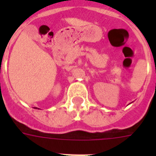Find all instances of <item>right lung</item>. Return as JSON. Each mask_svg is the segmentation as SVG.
Instances as JSON below:
<instances>
[{
	"label": "right lung",
	"mask_w": 156,
	"mask_h": 156,
	"mask_svg": "<svg viewBox=\"0 0 156 156\" xmlns=\"http://www.w3.org/2000/svg\"><path fill=\"white\" fill-rule=\"evenodd\" d=\"M38 109H39V108H38Z\"/></svg>",
	"instance_id": "1"
}]
</instances>
